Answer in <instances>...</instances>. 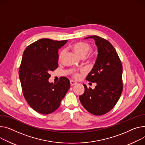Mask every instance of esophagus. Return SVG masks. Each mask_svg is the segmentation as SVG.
Masks as SVG:
<instances>
[{
  "mask_svg": "<svg viewBox=\"0 0 145 145\" xmlns=\"http://www.w3.org/2000/svg\"><path fill=\"white\" fill-rule=\"evenodd\" d=\"M70 83H71V86H74V85H75V84H77V82H75V81H74V80H71L70 81Z\"/></svg>",
  "mask_w": 145,
  "mask_h": 145,
  "instance_id": "obj_1",
  "label": "esophagus"
}]
</instances>
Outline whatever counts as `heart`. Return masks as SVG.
Listing matches in <instances>:
<instances>
[{
	"label": "heart",
	"instance_id": "heart-1",
	"mask_svg": "<svg viewBox=\"0 0 145 145\" xmlns=\"http://www.w3.org/2000/svg\"><path fill=\"white\" fill-rule=\"evenodd\" d=\"M71 48L76 54H78L80 57H84L91 50V45L86 42L79 41L72 44L71 45ZM65 51L64 50H62L60 51L58 56V59L59 61L62 59L63 56L65 55ZM88 57L89 58H93V54L90 52L88 55ZM73 76L74 78L78 79L80 77V74L77 72H74L73 73Z\"/></svg>",
	"mask_w": 145,
	"mask_h": 145
}]
</instances>
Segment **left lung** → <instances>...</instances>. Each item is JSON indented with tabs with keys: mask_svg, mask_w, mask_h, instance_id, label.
I'll return each instance as SVG.
<instances>
[{
	"mask_svg": "<svg viewBox=\"0 0 145 145\" xmlns=\"http://www.w3.org/2000/svg\"><path fill=\"white\" fill-rule=\"evenodd\" d=\"M93 38L98 48V56L86 80L96 83L94 89L88 88L79 97L84 108L94 115H102L111 111L118 102L123 90L122 66L112 45L97 35Z\"/></svg>",
	"mask_w": 145,
	"mask_h": 145,
	"instance_id": "1",
	"label": "left lung"
}]
</instances>
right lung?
<instances>
[{
    "label": "right lung",
    "mask_w": 145,
    "mask_h": 145,
    "mask_svg": "<svg viewBox=\"0 0 145 145\" xmlns=\"http://www.w3.org/2000/svg\"><path fill=\"white\" fill-rule=\"evenodd\" d=\"M67 41L42 38L29 45L23 52L18 72L23 94L38 113L54 112L70 88V81L66 77H61L56 83L48 82L50 73L58 66V50Z\"/></svg>",
    "instance_id": "add662e5"
}]
</instances>
